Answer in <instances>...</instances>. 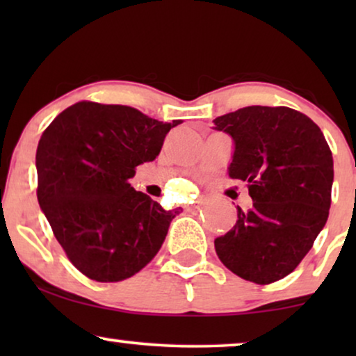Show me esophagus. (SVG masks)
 Segmentation results:
<instances>
[{"label": "esophagus", "instance_id": "obj_1", "mask_svg": "<svg viewBox=\"0 0 356 356\" xmlns=\"http://www.w3.org/2000/svg\"><path fill=\"white\" fill-rule=\"evenodd\" d=\"M197 207H199V202H194L191 206H188V211H196Z\"/></svg>", "mask_w": 356, "mask_h": 356}]
</instances>
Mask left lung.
I'll return each mask as SVG.
<instances>
[{
    "mask_svg": "<svg viewBox=\"0 0 356 356\" xmlns=\"http://www.w3.org/2000/svg\"><path fill=\"white\" fill-rule=\"evenodd\" d=\"M233 139L228 177L248 184L252 207L216 252L241 279L267 285L308 254L329 217L334 160L323 131L289 106H245L213 120Z\"/></svg>",
    "mask_w": 356,
    "mask_h": 356,
    "instance_id": "obj_1",
    "label": "left lung"
}]
</instances>
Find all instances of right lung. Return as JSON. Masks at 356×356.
<instances>
[{"label":"right lung","mask_w":356,"mask_h":356,"mask_svg":"<svg viewBox=\"0 0 356 356\" xmlns=\"http://www.w3.org/2000/svg\"><path fill=\"white\" fill-rule=\"evenodd\" d=\"M173 123L124 105L79 102L38 140L37 197L58 243L82 274L120 282L149 264L181 207L165 211L129 184L152 162Z\"/></svg>","instance_id":"add662e5"}]
</instances>
